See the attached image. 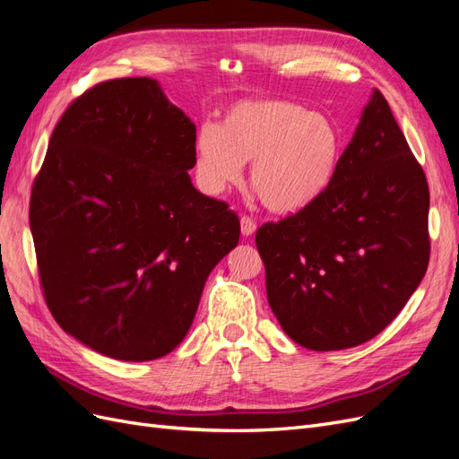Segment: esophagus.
I'll list each match as a JSON object with an SVG mask.
<instances>
[{"label":"esophagus","mask_w":459,"mask_h":459,"mask_svg":"<svg viewBox=\"0 0 459 459\" xmlns=\"http://www.w3.org/2000/svg\"><path fill=\"white\" fill-rule=\"evenodd\" d=\"M256 231V221L248 216H241V233L243 238H251V235Z\"/></svg>","instance_id":"esophagus-1"}]
</instances>
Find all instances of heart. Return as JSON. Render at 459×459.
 <instances>
[{
  "mask_svg": "<svg viewBox=\"0 0 459 459\" xmlns=\"http://www.w3.org/2000/svg\"><path fill=\"white\" fill-rule=\"evenodd\" d=\"M342 140L327 115L262 97L230 107L220 124L206 122L195 137L201 186L224 193L238 184L245 162L248 182L264 206L289 214L314 203L335 178Z\"/></svg>",
  "mask_w": 459,
  "mask_h": 459,
  "instance_id": "heart-1",
  "label": "heart"
}]
</instances>
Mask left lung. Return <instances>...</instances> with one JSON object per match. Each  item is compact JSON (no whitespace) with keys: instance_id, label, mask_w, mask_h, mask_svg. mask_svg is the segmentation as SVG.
Listing matches in <instances>:
<instances>
[{"instance_id":"obj_1","label":"left lung","mask_w":459,"mask_h":459,"mask_svg":"<svg viewBox=\"0 0 459 459\" xmlns=\"http://www.w3.org/2000/svg\"><path fill=\"white\" fill-rule=\"evenodd\" d=\"M256 248L270 308L304 349H352L406 307L429 264V186L379 90L329 187L260 226Z\"/></svg>"}]
</instances>
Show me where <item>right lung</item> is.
Returning <instances> with one entry per match:
<instances>
[{
  "instance_id": "obj_1",
  "label": "right lung",
  "mask_w": 459,
  "mask_h": 459,
  "mask_svg": "<svg viewBox=\"0 0 459 459\" xmlns=\"http://www.w3.org/2000/svg\"><path fill=\"white\" fill-rule=\"evenodd\" d=\"M197 130L157 80L80 95L55 126L30 197L48 307L68 335L124 362L172 352L239 218L191 184Z\"/></svg>"
}]
</instances>
